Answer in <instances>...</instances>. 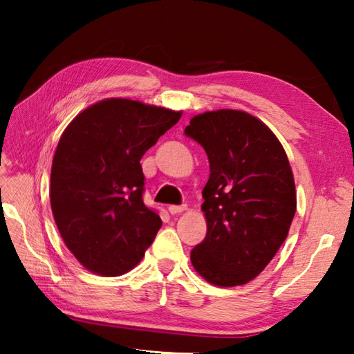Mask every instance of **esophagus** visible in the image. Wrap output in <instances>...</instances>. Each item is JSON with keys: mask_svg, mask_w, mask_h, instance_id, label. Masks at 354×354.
I'll return each mask as SVG.
<instances>
[{"mask_svg": "<svg viewBox=\"0 0 354 354\" xmlns=\"http://www.w3.org/2000/svg\"><path fill=\"white\" fill-rule=\"evenodd\" d=\"M185 209H187L185 205H170L169 207V213L170 214H179V213L185 212Z\"/></svg>", "mask_w": 354, "mask_h": 354, "instance_id": "1", "label": "esophagus"}]
</instances>
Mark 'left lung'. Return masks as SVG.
<instances>
[{
	"label": "left lung",
	"instance_id": "1",
	"mask_svg": "<svg viewBox=\"0 0 354 354\" xmlns=\"http://www.w3.org/2000/svg\"><path fill=\"white\" fill-rule=\"evenodd\" d=\"M185 135L209 162L201 207L207 236L192 250V265L214 286L246 284L274 259L297 212L288 155L274 132L243 111L194 115Z\"/></svg>",
	"mask_w": 354,
	"mask_h": 354
}]
</instances>
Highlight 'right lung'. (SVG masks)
Listing matches in <instances>:
<instances>
[{"label": "right lung", "instance_id": "add662e5", "mask_svg": "<svg viewBox=\"0 0 354 354\" xmlns=\"http://www.w3.org/2000/svg\"><path fill=\"white\" fill-rule=\"evenodd\" d=\"M181 115L106 99L66 126L51 165V212L66 248L91 272L126 274L152 245L162 222L142 202L140 160Z\"/></svg>", "mask_w": 354, "mask_h": 354}]
</instances>
